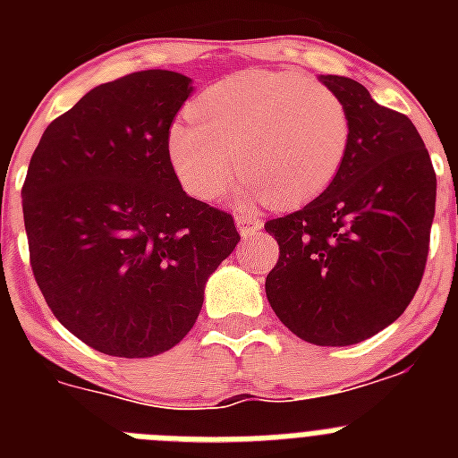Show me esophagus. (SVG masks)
I'll list each match as a JSON object with an SVG mask.
<instances>
[{"instance_id":"1","label":"esophagus","mask_w":458,"mask_h":458,"mask_svg":"<svg viewBox=\"0 0 458 458\" xmlns=\"http://www.w3.org/2000/svg\"><path fill=\"white\" fill-rule=\"evenodd\" d=\"M236 226H238V232H241V236H252V233H257L259 229L264 226V222L259 220V217L250 216V213H242V210H238Z\"/></svg>"}]
</instances>
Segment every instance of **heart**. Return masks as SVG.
<instances>
[{
	"label": "heart",
	"mask_w": 458,
	"mask_h": 458,
	"mask_svg": "<svg viewBox=\"0 0 458 458\" xmlns=\"http://www.w3.org/2000/svg\"><path fill=\"white\" fill-rule=\"evenodd\" d=\"M167 131L174 174L194 199H217L238 172L250 199L301 206L333 183L351 141L349 109L301 72L245 71L210 84ZM237 160H233V156Z\"/></svg>",
	"instance_id": "obj_1"
}]
</instances>
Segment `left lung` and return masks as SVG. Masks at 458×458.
Returning a JSON list of instances; mask_svg holds the SVG:
<instances>
[{"mask_svg": "<svg viewBox=\"0 0 458 458\" xmlns=\"http://www.w3.org/2000/svg\"><path fill=\"white\" fill-rule=\"evenodd\" d=\"M349 109L351 141L333 183L266 222L279 261L266 295L291 333L351 346L402 317L418 291L436 213V174L408 116L344 75H318Z\"/></svg>", "mask_w": 458, "mask_h": 458, "instance_id": "1", "label": "left lung"}]
</instances>
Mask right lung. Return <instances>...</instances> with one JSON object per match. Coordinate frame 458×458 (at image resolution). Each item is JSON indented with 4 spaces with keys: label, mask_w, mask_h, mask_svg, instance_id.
Segmentation results:
<instances>
[{
    "label": "right lung",
    "mask_w": 458,
    "mask_h": 458,
    "mask_svg": "<svg viewBox=\"0 0 458 458\" xmlns=\"http://www.w3.org/2000/svg\"><path fill=\"white\" fill-rule=\"evenodd\" d=\"M192 89L160 68L93 87L31 156L22 213L36 284L59 323L105 355L176 346L241 241L232 216L192 199L167 160Z\"/></svg>",
    "instance_id": "1"
}]
</instances>
